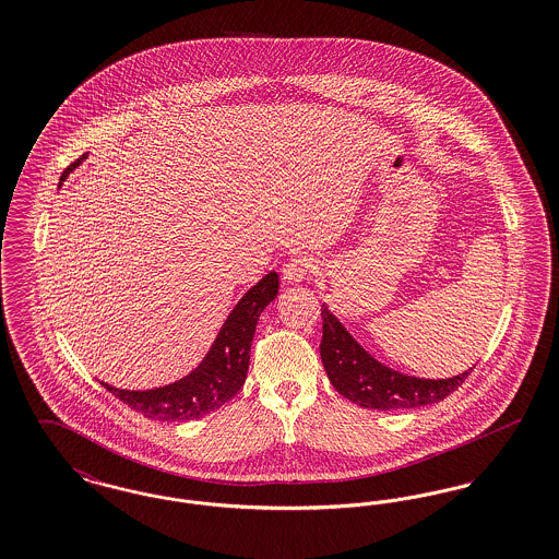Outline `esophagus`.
Returning a JSON list of instances; mask_svg holds the SVG:
<instances>
[{
	"label": "esophagus",
	"instance_id": "obj_1",
	"mask_svg": "<svg viewBox=\"0 0 559 559\" xmlns=\"http://www.w3.org/2000/svg\"><path fill=\"white\" fill-rule=\"evenodd\" d=\"M312 267H314V262L310 260V258H306V255H295L292 258L285 267H283V281L287 283V285H299L310 272H312Z\"/></svg>",
	"mask_w": 559,
	"mask_h": 559
}]
</instances>
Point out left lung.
Here are the masks:
<instances>
[{
	"instance_id": "1",
	"label": "left lung",
	"mask_w": 559,
	"mask_h": 559,
	"mask_svg": "<svg viewBox=\"0 0 559 559\" xmlns=\"http://www.w3.org/2000/svg\"><path fill=\"white\" fill-rule=\"evenodd\" d=\"M320 358L329 381L344 399L374 411H402L440 402L472 371L459 372L449 379H424L394 371L372 358L324 304Z\"/></svg>"
}]
</instances>
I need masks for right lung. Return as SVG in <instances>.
Instances as JSON below:
<instances>
[{
    "mask_svg": "<svg viewBox=\"0 0 559 559\" xmlns=\"http://www.w3.org/2000/svg\"><path fill=\"white\" fill-rule=\"evenodd\" d=\"M87 155L71 163L60 180L80 167ZM278 295V274L270 272L258 285L245 293L222 324L205 358L187 377L155 390H121L103 383L123 404L155 421H190L217 411L235 399L247 377L251 342L260 314Z\"/></svg>",
    "mask_w": 559,
    "mask_h": 559,
    "instance_id": "obj_1",
    "label": "right lung"
}]
</instances>
